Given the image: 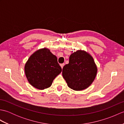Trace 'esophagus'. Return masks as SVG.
<instances>
[{
    "label": "esophagus",
    "mask_w": 124,
    "mask_h": 124,
    "mask_svg": "<svg viewBox=\"0 0 124 124\" xmlns=\"http://www.w3.org/2000/svg\"><path fill=\"white\" fill-rule=\"evenodd\" d=\"M65 65V64L64 63H62V64H60V66L61 67V68H62V69L63 68V67H64V65Z\"/></svg>",
    "instance_id": "obj_1"
}]
</instances>
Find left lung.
<instances>
[{
  "label": "left lung",
  "instance_id": "8db88e82",
  "mask_svg": "<svg viewBox=\"0 0 124 124\" xmlns=\"http://www.w3.org/2000/svg\"><path fill=\"white\" fill-rule=\"evenodd\" d=\"M97 71L93 57L86 52L79 50L70 56L69 63L63 68L62 76L69 87L81 91L91 85Z\"/></svg>",
  "mask_w": 124,
  "mask_h": 124
}]
</instances>
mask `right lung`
Wrapping results in <instances>:
<instances>
[{
    "instance_id": "add662e5",
    "label": "right lung",
    "mask_w": 124,
    "mask_h": 124,
    "mask_svg": "<svg viewBox=\"0 0 124 124\" xmlns=\"http://www.w3.org/2000/svg\"><path fill=\"white\" fill-rule=\"evenodd\" d=\"M25 76L31 85L44 89L52 85L53 81L62 71L56 56L47 48L38 50L28 59L24 67Z\"/></svg>"
}]
</instances>
